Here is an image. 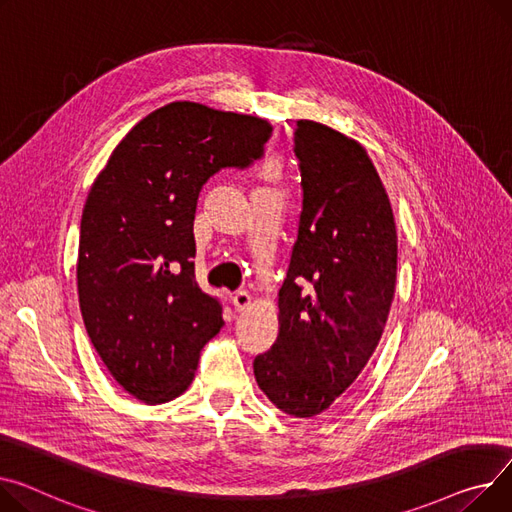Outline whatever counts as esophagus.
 <instances>
[{
    "label": "esophagus",
    "mask_w": 512,
    "mask_h": 512,
    "mask_svg": "<svg viewBox=\"0 0 512 512\" xmlns=\"http://www.w3.org/2000/svg\"><path fill=\"white\" fill-rule=\"evenodd\" d=\"M232 302H234V309L236 311H245V309H249V306H251V294L247 290H238V292H234Z\"/></svg>",
    "instance_id": "obj_1"
}]
</instances>
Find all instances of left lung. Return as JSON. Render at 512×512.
<instances>
[{"instance_id":"8db88e82","label":"left lung","mask_w":512,"mask_h":512,"mask_svg":"<svg viewBox=\"0 0 512 512\" xmlns=\"http://www.w3.org/2000/svg\"><path fill=\"white\" fill-rule=\"evenodd\" d=\"M294 154L302 177L298 238L280 290L278 339L253 370L278 410L313 418L379 346L395 294L397 230L383 181L356 140L300 119Z\"/></svg>"}]
</instances>
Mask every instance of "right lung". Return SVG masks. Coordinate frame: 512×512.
Here are the masks:
<instances>
[{
    "instance_id": "obj_1",
    "label": "right lung",
    "mask_w": 512,
    "mask_h": 512,
    "mask_svg": "<svg viewBox=\"0 0 512 512\" xmlns=\"http://www.w3.org/2000/svg\"><path fill=\"white\" fill-rule=\"evenodd\" d=\"M265 119L177 100L135 125L94 179L80 224L78 296L90 342L135 399L191 385L222 306L195 282L197 197L220 168L263 156Z\"/></svg>"
}]
</instances>
